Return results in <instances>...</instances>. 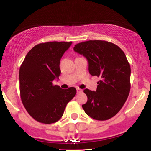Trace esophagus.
I'll return each instance as SVG.
<instances>
[{
	"label": "esophagus",
	"instance_id": "obj_1",
	"mask_svg": "<svg viewBox=\"0 0 151 151\" xmlns=\"http://www.w3.org/2000/svg\"><path fill=\"white\" fill-rule=\"evenodd\" d=\"M77 93H81L82 92V89H79V88H78V89H77Z\"/></svg>",
	"mask_w": 151,
	"mask_h": 151
}]
</instances>
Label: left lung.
Returning a JSON list of instances; mask_svg holds the SVG:
<instances>
[{
	"instance_id": "8db88e82",
	"label": "left lung",
	"mask_w": 151,
	"mask_h": 151,
	"mask_svg": "<svg viewBox=\"0 0 151 151\" xmlns=\"http://www.w3.org/2000/svg\"><path fill=\"white\" fill-rule=\"evenodd\" d=\"M74 50L87 60L90 74L101 78L96 91L84 90L88 99L82 108L95 120H108L121 110L130 92L131 67L125 54L104 40L78 43Z\"/></svg>"
}]
</instances>
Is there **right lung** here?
Here are the masks:
<instances>
[{
  "label": "right lung",
  "mask_w": 151,
  "mask_h": 151,
  "mask_svg": "<svg viewBox=\"0 0 151 151\" xmlns=\"http://www.w3.org/2000/svg\"><path fill=\"white\" fill-rule=\"evenodd\" d=\"M72 42L40 43L31 49L19 72L20 98L28 114L42 124L61 119L67 103L74 97V87L62 89L53 81L61 74L60 62Z\"/></svg>",
  "instance_id": "right-lung-1"
}]
</instances>
